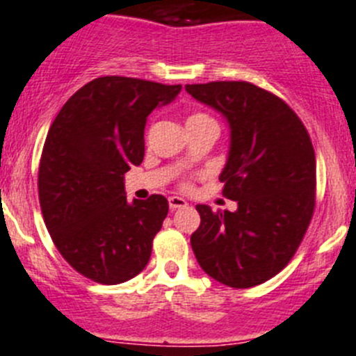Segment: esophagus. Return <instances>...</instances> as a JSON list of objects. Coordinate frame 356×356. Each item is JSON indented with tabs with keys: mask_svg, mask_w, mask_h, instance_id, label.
Returning <instances> with one entry per match:
<instances>
[{
	"mask_svg": "<svg viewBox=\"0 0 356 356\" xmlns=\"http://www.w3.org/2000/svg\"><path fill=\"white\" fill-rule=\"evenodd\" d=\"M168 206H170L172 211H175V209H181V207L188 206V202L181 197H170L168 198Z\"/></svg>",
	"mask_w": 356,
	"mask_h": 356,
	"instance_id": "esophagus-1",
	"label": "esophagus"
}]
</instances>
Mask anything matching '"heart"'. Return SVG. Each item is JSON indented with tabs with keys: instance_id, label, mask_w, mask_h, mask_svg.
I'll return each mask as SVG.
<instances>
[{
	"instance_id": "b5f03b06",
	"label": "heart",
	"mask_w": 356,
	"mask_h": 356,
	"mask_svg": "<svg viewBox=\"0 0 356 356\" xmlns=\"http://www.w3.org/2000/svg\"><path fill=\"white\" fill-rule=\"evenodd\" d=\"M195 124H216V120H214L213 117H211L209 113H204V111H197V113L190 115V118H188V126H195ZM181 186L184 188V190H188L191 186V182L186 179V181L181 182Z\"/></svg>"
}]
</instances>
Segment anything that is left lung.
Returning a JSON list of instances; mask_svg holds the SVG:
<instances>
[{
  "label": "left lung",
  "mask_w": 356,
  "mask_h": 356,
  "mask_svg": "<svg viewBox=\"0 0 356 356\" xmlns=\"http://www.w3.org/2000/svg\"><path fill=\"white\" fill-rule=\"evenodd\" d=\"M225 115L230 152L220 181L238 211L197 206L191 248L209 277L246 289L280 273L303 241L316 207V154L286 101L248 81L186 85Z\"/></svg>",
  "instance_id": "1"
}]
</instances>
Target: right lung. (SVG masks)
Here are the masks:
<instances>
[{
  "mask_svg": "<svg viewBox=\"0 0 356 356\" xmlns=\"http://www.w3.org/2000/svg\"><path fill=\"white\" fill-rule=\"evenodd\" d=\"M181 85L104 76L81 86L51 124L38 165V200L62 257L83 277L115 286L149 262L168 200L127 202L124 174L145 154L147 117Z\"/></svg>",
  "mask_w": 356,
  "mask_h": 356,
  "instance_id": "add662e5",
  "label": "right lung"
}]
</instances>
